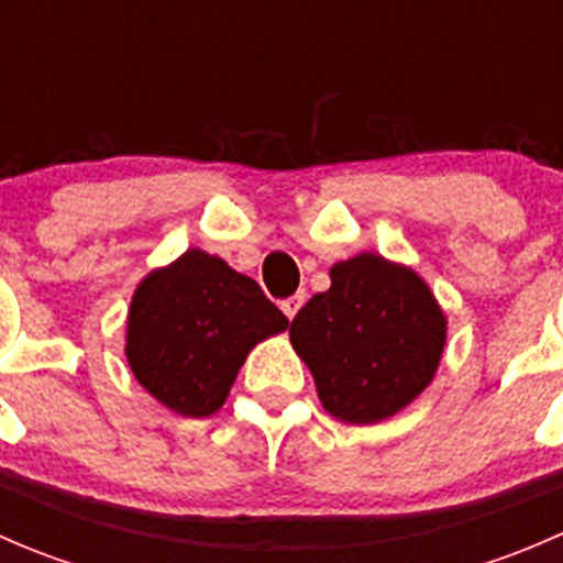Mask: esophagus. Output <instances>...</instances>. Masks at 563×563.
<instances>
[{"instance_id": "34e87169", "label": "esophagus", "mask_w": 563, "mask_h": 563, "mask_svg": "<svg viewBox=\"0 0 563 563\" xmlns=\"http://www.w3.org/2000/svg\"><path fill=\"white\" fill-rule=\"evenodd\" d=\"M305 299H308V297H305V291H299V294H294V297L283 299V302H280L283 313H286L288 318H294V316L299 313V308H302V305H305Z\"/></svg>"}]
</instances>
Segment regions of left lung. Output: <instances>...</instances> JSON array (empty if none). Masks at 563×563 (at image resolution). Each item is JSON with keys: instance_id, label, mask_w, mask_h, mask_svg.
<instances>
[{"instance_id": "8db88e82", "label": "left lung", "mask_w": 563, "mask_h": 563, "mask_svg": "<svg viewBox=\"0 0 563 563\" xmlns=\"http://www.w3.org/2000/svg\"><path fill=\"white\" fill-rule=\"evenodd\" d=\"M329 280L291 321V345L334 419L376 424L433 382L446 316L417 272L378 253L340 261Z\"/></svg>"}]
</instances>
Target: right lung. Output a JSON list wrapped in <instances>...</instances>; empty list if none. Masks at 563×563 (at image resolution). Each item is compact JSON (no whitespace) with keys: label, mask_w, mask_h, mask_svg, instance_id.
I'll return each instance as SVG.
<instances>
[{"label":"right lung","mask_w":563,"mask_h":563,"mask_svg":"<svg viewBox=\"0 0 563 563\" xmlns=\"http://www.w3.org/2000/svg\"><path fill=\"white\" fill-rule=\"evenodd\" d=\"M286 327L253 277L190 247L139 283L124 354L155 400L201 419L223 406L250 349Z\"/></svg>","instance_id":"add662e5"}]
</instances>
